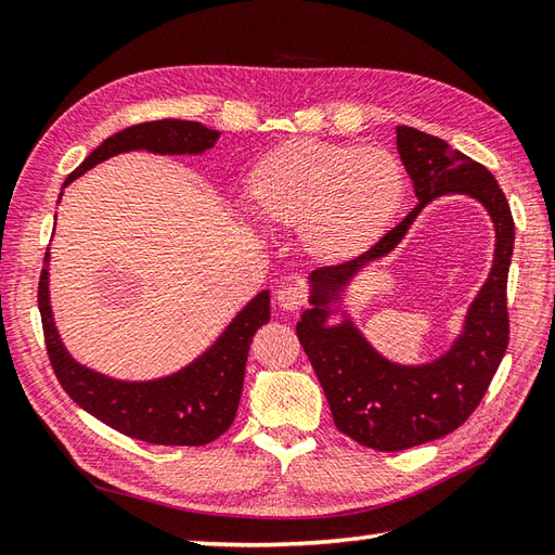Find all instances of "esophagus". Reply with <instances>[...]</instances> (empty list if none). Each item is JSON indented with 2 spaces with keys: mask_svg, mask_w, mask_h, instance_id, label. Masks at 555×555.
Instances as JSON below:
<instances>
[{
  "mask_svg": "<svg viewBox=\"0 0 555 555\" xmlns=\"http://www.w3.org/2000/svg\"><path fill=\"white\" fill-rule=\"evenodd\" d=\"M276 300L281 309L297 311L307 305V293L300 286H281L276 293Z\"/></svg>",
  "mask_w": 555,
  "mask_h": 555,
  "instance_id": "1",
  "label": "esophagus"
}]
</instances>
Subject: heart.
Instances as JSON below:
<instances>
[{
	"mask_svg": "<svg viewBox=\"0 0 555 555\" xmlns=\"http://www.w3.org/2000/svg\"><path fill=\"white\" fill-rule=\"evenodd\" d=\"M399 156L379 145L288 140L250 168L248 216L269 230H297L311 258L339 264L385 234L405 202Z\"/></svg>",
	"mask_w": 555,
	"mask_h": 555,
	"instance_id": "obj_1",
	"label": "heart"
}]
</instances>
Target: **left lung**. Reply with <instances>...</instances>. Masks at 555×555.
<instances>
[{
    "label": "left lung",
    "mask_w": 555,
    "mask_h": 555,
    "mask_svg": "<svg viewBox=\"0 0 555 555\" xmlns=\"http://www.w3.org/2000/svg\"><path fill=\"white\" fill-rule=\"evenodd\" d=\"M396 145L420 204L359 258L311 272V309L295 325L337 429L382 452L448 436L482 401L508 345L506 281L516 238L506 196L486 166L413 126L396 129ZM443 193L472 195L491 212L498 238L493 269L451 351L431 364L399 366L367 346L348 318L328 326L330 305L341 299L338 293L359 268L388 254L421 208Z\"/></svg>",
    "instance_id": "left-lung-1"
}]
</instances>
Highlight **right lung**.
Instances as JSON below:
<instances>
[{
	"label": "right lung",
	"mask_w": 555,
	"mask_h": 555,
	"mask_svg": "<svg viewBox=\"0 0 555 555\" xmlns=\"http://www.w3.org/2000/svg\"><path fill=\"white\" fill-rule=\"evenodd\" d=\"M218 138V131L198 121L159 119L135 124L95 147L67 176L65 184L121 152L202 154L216 145ZM44 262H49V250ZM37 302L51 367L69 399L119 434L154 446H206L230 429L244 389L253 335L269 321V291H262L238 311L216 345L188 367L162 379L121 382L77 363L63 347L49 305L47 267L39 276Z\"/></svg>",
	"instance_id": "right-lung-1"
}]
</instances>
